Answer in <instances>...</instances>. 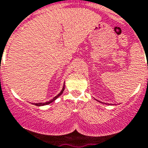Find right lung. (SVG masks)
I'll use <instances>...</instances> for the list:
<instances>
[{
    "mask_svg": "<svg viewBox=\"0 0 148 148\" xmlns=\"http://www.w3.org/2000/svg\"><path fill=\"white\" fill-rule=\"evenodd\" d=\"M64 87H63V88H62L61 92H60L59 94L57 95H56V96L54 97L53 99H51V100H50V101H47V102H44V103H42V102H39V103H34V104H35V106H46V105L49 104V103H51V102H53V101H55V100H56V99H57V98H58V97H59L60 95H61L62 93H63V92H64Z\"/></svg>",
    "mask_w": 148,
    "mask_h": 148,
    "instance_id": "right-lung-1",
    "label": "right lung"
}]
</instances>
